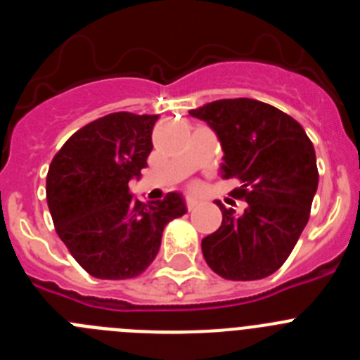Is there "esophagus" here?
Segmentation results:
<instances>
[{"mask_svg":"<svg viewBox=\"0 0 360 360\" xmlns=\"http://www.w3.org/2000/svg\"><path fill=\"white\" fill-rule=\"evenodd\" d=\"M186 207L189 209V211H193V209H195V207H198V200H195V198H187Z\"/></svg>","mask_w":360,"mask_h":360,"instance_id":"34e87169","label":"esophagus"}]
</instances>
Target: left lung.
Masks as SVG:
<instances>
[{
	"instance_id": "left-lung-1",
	"label": "left lung",
	"mask_w": 360,
	"mask_h": 360,
	"mask_svg": "<svg viewBox=\"0 0 360 360\" xmlns=\"http://www.w3.org/2000/svg\"><path fill=\"white\" fill-rule=\"evenodd\" d=\"M218 136L224 149L221 178H238L234 198L241 214L221 209V225L202 240L216 274L254 281L287 262L310 218L319 184L314 144L303 126L278 108L254 98H221L189 111Z\"/></svg>"
}]
</instances>
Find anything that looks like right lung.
<instances>
[{"label": "right lung", "instance_id": "1", "mask_svg": "<svg viewBox=\"0 0 360 360\" xmlns=\"http://www.w3.org/2000/svg\"><path fill=\"white\" fill-rule=\"evenodd\" d=\"M158 115L110 113L65 142L46 174L53 225L75 262L98 279H129L157 257L162 232L187 212L180 193L142 203L129 193L153 149Z\"/></svg>", "mask_w": 360, "mask_h": 360}]
</instances>
